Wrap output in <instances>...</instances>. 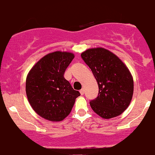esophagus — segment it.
I'll return each mask as SVG.
<instances>
[{"instance_id":"1","label":"esophagus","mask_w":155,"mask_h":155,"mask_svg":"<svg viewBox=\"0 0 155 155\" xmlns=\"http://www.w3.org/2000/svg\"><path fill=\"white\" fill-rule=\"evenodd\" d=\"M80 93H81V95H84V89H81V91H80Z\"/></svg>"}]
</instances>
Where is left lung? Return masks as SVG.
Segmentation results:
<instances>
[{
  "instance_id": "1",
  "label": "left lung",
  "mask_w": 155,
  "mask_h": 155,
  "mask_svg": "<svg viewBox=\"0 0 155 155\" xmlns=\"http://www.w3.org/2000/svg\"><path fill=\"white\" fill-rule=\"evenodd\" d=\"M81 58L90 68L99 92L90 101L92 110L105 119L122 114L130 104L134 81L127 66L117 55L104 48L89 49Z\"/></svg>"
}]
</instances>
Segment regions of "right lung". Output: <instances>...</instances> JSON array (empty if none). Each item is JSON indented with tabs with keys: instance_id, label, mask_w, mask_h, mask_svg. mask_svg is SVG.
<instances>
[{
	"instance_id": "add662e5",
	"label": "right lung",
	"mask_w": 155,
	"mask_h": 155,
	"mask_svg": "<svg viewBox=\"0 0 155 155\" xmlns=\"http://www.w3.org/2000/svg\"><path fill=\"white\" fill-rule=\"evenodd\" d=\"M74 54L56 51L38 61L28 73L26 92L33 110L50 121H61L71 112L81 95L64 77Z\"/></svg>"
}]
</instances>
